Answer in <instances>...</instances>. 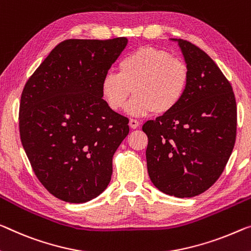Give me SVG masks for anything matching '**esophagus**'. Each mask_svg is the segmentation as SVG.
<instances>
[{"mask_svg": "<svg viewBox=\"0 0 251 251\" xmlns=\"http://www.w3.org/2000/svg\"><path fill=\"white\" fill-rule=\"evenodd\" d=\"M139 125H140V123H139V121L136 120V119H130L129 120V126L131 129H137Z\"/></svg>", "mask_w": 251, "mask_h": 251, "instance_id": "obj_1", "label": "esophagus"}]
</instances>
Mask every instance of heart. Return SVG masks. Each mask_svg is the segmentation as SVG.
<instances>
[{
	"label": "heart",
	"instance_id": "obj_1",
	"mask_svg": "<svg viewBox=\"0 0 251 251\" xmlns=\"http://www.w3.org/2000/svg\"><path fill=\"white\" fill-rule=\"evenodd\" d=\"M119 74L107 72L101 82V94L107 106L120 111L131 101L133 115L172 112L182 101L190 82V68L179 57L167 50L141 47L123 57Z\"/></svg>",
	"mask_w": 251,
	"mask_h": 251
}]
</instances>
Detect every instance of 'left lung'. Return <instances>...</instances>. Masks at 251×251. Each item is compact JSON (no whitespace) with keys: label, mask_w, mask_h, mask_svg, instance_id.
I'll return each instance as SVG.
<instances>
[{"label":"left lung","mask_w":251,"mask_h":251,"mask_svg":"<svg viewBox=\"0 0 251 251\" xmlns=\"http://www.w3.org/2000/svg\"><path fill=\"white\" fill-rule=\"evenodd\" d=\"M177 41L190 68L186 93L172 112L147 121L142 131L152 184L165 194L193 198L217 182L228 163L237 104L230 82L210 56L190 41Z\"/></svg>","instance_id":"left-lung-1"}]
</instances>
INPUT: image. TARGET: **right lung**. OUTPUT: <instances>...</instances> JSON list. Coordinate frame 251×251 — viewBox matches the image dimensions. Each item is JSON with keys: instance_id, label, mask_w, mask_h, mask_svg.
Masks as SVG:
<instances>
[{"instance_id": "obj_1", "label": "right lung", "mask_w": 251, "mask_h": 251, "mask_svg": "<svg viewBox=\"0 0 251 251\" xmlns=\"http://www.w3.org/2000/svg\"><path fill=\"white\" fill-rule=\"evenodd\" d=\"M126 42L125 37L60 42L22 91V146L40 183L65 202L90 201L111 180L112 157L128 136L129 120L107 106L101 82Z\"/></svg>"}]
</instances>
